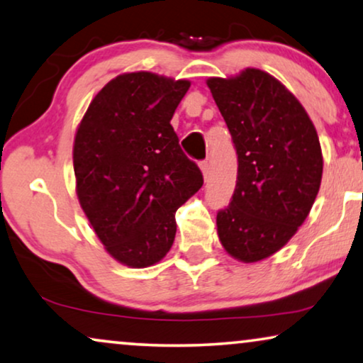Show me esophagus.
<instances>
[{"instance_id":"obj_1","label":"esophagus","mask_w":363,"mask_h":363,"mask_svg":"<svg viewBox=\"0 0 363 363\" xmlns=\"http://www.w3.org/2000/svg\"><path fill=\"white\" fill-rule=\"evenodd\" d=\"M201 171H202V174H203V179H207V176H208V169H211V166H208V161L206 160V161H202L201 164Z\"/></svg>"}]
</instances>
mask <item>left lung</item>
<instances>
[{
  "mask_svg": "<svg viewBox=\"0 0 363 363\" xmlns=\"http://www.w3.org/2000/svg\"><path fill=\"white\" fill-rule=\"evenodd\" d=\"M238 157L237 186L217 213L228 255L255 263L281 250L308 217L323 179L313 121L281 82L259 69L207 80Z\"/></svg>",
  "mask_w": 363,
  "mask_h": 363,
  "instance_id": "8db88e82",
  "label": "left lung"
}]
</instances>
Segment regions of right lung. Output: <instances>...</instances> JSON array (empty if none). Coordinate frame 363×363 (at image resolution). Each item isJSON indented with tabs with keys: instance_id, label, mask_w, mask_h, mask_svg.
I'll list each match as a JSON object with an SVG mask.
<instances>
[{
	"instance_id": "add662e5",
	"label": "right lung",
	"mask_w": 363,
	"mask_h": 363,
	"mask_svg": "<svg viewBox=\"0 0 363 363\" xmlns=\"http://www.w3.org/2000/svg\"><path fill=\"white\" fill-rule=\"evenodd\" d=\"M189 86L151 72L118 75L95 95L75 133L80 207L106 252L126 267L166 257L176 211L203 184L171 126Z\"/></svg>"
}]
</instances>
